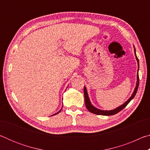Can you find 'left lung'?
Wrapping results in <instances>:
<instances>
[{
	"instance_id": "1",
	"label": "left lung",
	"mask_w": 150,
	"mask_h": 150,
	"mask_svg": "<svg viewBox=\"0 0 150 150\" xmlns=\"http://www.w3.org/2000/svg\"><path fill=\"white\" fill-rule=\"evenodd\" d=\"M134 52H135V55H136L137 62H138V69H139V60L138 59V57H137V56H136L135 47H134ZM138 86H139V75H138H138H137L136 87L135 88V89H134V93L132 94V95L130 96V98H129V99L127 100L126 103H124L122 105L118 106V108H116L114 109V110H99V109H97L96 108H95V106H93L92 105H91V103L90 102V100H89V98H88V94H87V89H86V87H84V96H85V106H86V107H87V108L88 109V111L91 112V113L95 114V115H104V116L114 115H115V114L121 111L123 108H125L126 106H127V105H128V104L130 102L131 100L133 99L134 97L136 95V93H137V91H138Z\"/></svg>"
}]
</instances>
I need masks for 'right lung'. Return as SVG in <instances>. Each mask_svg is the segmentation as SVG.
I'll return each mask as SVG.
<instances>
[{
    "label": "right lung",
    "instance_id": "obj_1",
    "mask_svg": "<svg viewBox=\"0 0 150 150\" xmlns=\"http://www.w3.org/2000/svg\"><path fill=\"white\" fill-rule=\"evenodd\" d=\"M60 111H61V110H59V112H57L56 114H55V115H57V114H58V113H59V112H60Z\"/></svg>",
    "mask_w": 150,
    "mask_h": 150
}]
</instances>
